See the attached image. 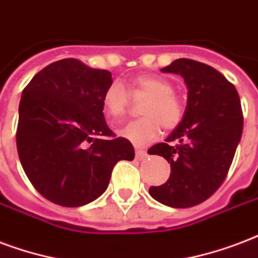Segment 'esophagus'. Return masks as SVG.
Here are the masks:
<instances>
[{"instance_id":"34e87169","label":"esophagus","mask_w":258,"mask_h":258,"mask_svg":"<svg viewBox=\"0 0 258 258\" xmlns=\"http://www.w3.org/2000/svg\"><path fill=\"white\" fill-rule=\"evenodd\" d=\"M147 157V153L145 150H142V149H135V158L137 160H145Z\"/></svg>"}]
</instances>
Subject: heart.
Returning <instances> with one entry per match:
<instances>
[{"label":"heart","mask_w":258,"mask_h":258,"mask_svg":"<svg viewBox=\"0 0 258 258\" xmlns=\"http://www.w3.org/2000/svg\"><path fill=\"white\" fill-rule=\"evenodd\" d=\"M131 93L149 96L141 113L143 117L128 121L117 134L137 146L153 142L161 135V125L165 130L176 128L184 116L180 98L173 93L172 84L158 76H139L131 84ZM104 111L111 121L119 120L128 105V94L119 81L112 82L103 94Z\"/></svg>","instance_id":"obj_1"}]
</instances>
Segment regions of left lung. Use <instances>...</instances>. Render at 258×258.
Returning a JSON list of instances; mask_svg holds the SVG:
<instances>
[{"label":"left lung","instance_id":"8db88e82","mask_svg":"<svg viewBox=\"0 0 258 258\" xmlns=\"http://www.w3.org/2000/svg\"><path fill=\"white\" fill-rule=\"evenodd\" d=\"M162 73L184 78L188 98L182 120L147 153L170 164L168 181L150 186L157 202L173 208H188L207 200L227 176L243 128L238 92L223 74L202 62L180 58ZM176 140V147L169 142Z\"/></svg>","mask_w":258,"mask_h":258}]
</instances>
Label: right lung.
Masks as SVG:
<instances>
[{"label": "right lung", "mask_w": 258, "mask_h": 258, "mask_svg": "<svg viewBox=\"0 0 258 258\" xmlns=\"http://www.w3.org/2000/svg\"><path fill=\"white\" fill-rule=\"evenodd\" d=\"M112 84L108 70L73 58L37 73L23 90L17 151L39 194L63 207H80L105 192L112 169L133 161L134 147L113 137L103 113V94Z\"/></svg>", "instance_id": "obj_1"}]
</instances>
